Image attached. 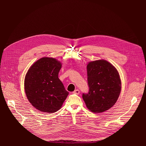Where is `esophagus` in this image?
I'll return each mask as SVG.
<instances>
[{"label": "esophagus", "instance_id": "1", "mask_svg": "<svg viewBox=\"0 0 146 146\" xmlns=\"http://www.w3.org/2000/svg\"><path fill=\"white\" fill-rule=\"evenodd\" d=\"M73 93L74 94L78 95V94H80V91H79L78 90H74V91L73 92Z\"/></svg>", "mask_w": 146, "mask_h": 146}]
</instances>
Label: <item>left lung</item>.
<instances>
[{"label": "left lung", "instance_id": "8db88e82", "mask_svg": "<svg viewBox=\"0 0 146 146\" xmlns=\"http://www.w3.org/2000/svg\"><path fill=\"white\" fill-rule=\"evenodd\" d=\"M89 91L82 94L87 108L94 113L104 112L114 106L121 92V82L117 69L105 60L87 65Z\"/></svg>", "mask_w": 146, "mask_h": 146}]
</instances>
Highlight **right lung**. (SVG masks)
I'll use <instances>...</instances> for the list:
<instances>
[{"instance_id":"right-lung-1","label":"right lung","mask_w":146,"mask_h":146,"mask_svg":"<svg viewBox=\"0 0 146 146\" xmlns=\"http://www.w3.org/2000/svg\"><path fill=\"white\" fill-rule=\"evenodd\" d=\"M61 66L55 59L44 57L37 60L26 74V95L32 106L40 111H57L69 94L58 78Z\"/></svg>"}]
</instances>
